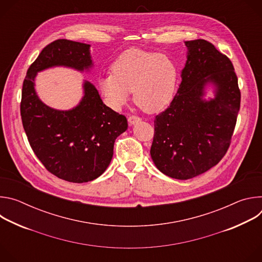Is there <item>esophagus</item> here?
I'll return each mask as SVG.
<instances>
[{
  "instance_id": "esophagus-1",
  "label": "esophagus",
  "mask_w": 262,
  "mask_h": 262,
  "mask_svg": "<svg viewBox=\"0 0 262 262\" xmlns=\"http://www.w3.org/2000/svg\"><path fill=\"white\" fill-rule=\"evenodd\" d=\"M141 121V118H139V117H137V116H129L128 117V123L130 124V125H135L136 123H138V122H140Z\"/></svg>"
}]
</instances>
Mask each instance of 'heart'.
I'll return each instance as SVG.
<instances>
[{
    "label": "heart",
    "mask_w": 262,
    "mask_h": 262,
    "mask_svg": "<svg viewBox=\"0 0 262 262\" xmlns=\"http://www.w3.org/2000/svg\"><path fill=\"white\" fill-rule=\"evenodd\" d=\"M98 82L106 103L122 107L132 91L135 102L147 113H158L172 100L178 81L176 63L168 56L140 49L124 51Z\"/></svg>",
    "instance_id": "obj_1"
}]
</instances>
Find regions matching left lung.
I'll return each instance as SVG.
<instances>
[{
  "label": "left lung",
  "mask_w": 262,
  "mask_h": 262,
  "mask_svg": "<svg viewBox=\"0 0 262 262\" xmlns=\"http://www.w3.org/2000/svg\"><path fill=\"white\" fill-rule=\"evenodd\" d=\"M184 45L181 83L170 106L155 119L150 149L157 168L181 180L206 172L225 156L241 106L231 61L204 39ZM209 86L214 96L206 99Z\"/></svg>",
  "instance_id": "left-lung-1"
}]
</instances>
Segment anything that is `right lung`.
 Masks as SVG:
<instances>
[{"mask_svg": "<svg viewBox=\"0 0 262 262\" xmlns=\"http://www.w3.org/2000/svg\"><path fill=\"white\" fill-rule=\"evenodd\" d=\"M89 72L90 45L58 39L47 46L29 67L23 84V126L36 157L55 176L70 182L99 177L113 158L114 143L127 129L125 116L106 106L93 84L83 82V97L70 110L47 105L37 95V73L52 67Z\"/></svg>", "mask_w": 262, "mask_h": 262, "instance_id": "add662e5", "label": "right lung"}]
</instances>
